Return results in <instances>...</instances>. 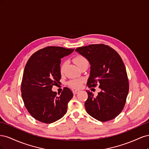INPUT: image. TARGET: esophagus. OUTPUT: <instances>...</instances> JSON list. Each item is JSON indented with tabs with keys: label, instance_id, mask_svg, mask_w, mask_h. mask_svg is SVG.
Segmentation results:
<instances>
[{
	"label": "esophagus",
	"instance_id": "esophagus-1",
	"mask_svg": "<svg viewBox=\"0 0 149 149\" xmlns=\"http://www.w3.org/2000/svg\"><path fill=\"white\" fill-rule=\"evenodd\" d=\"M79 91V90H73V93L74 94H76L78 93Z\"/></svg>",
	"mask_w": 149,
	"mask_h": 149
}]
</instances>
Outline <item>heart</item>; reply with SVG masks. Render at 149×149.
Masks as SVG:
<instances>
[{"mask_svg": "<svg viewBox=\"0 0 149 149\" xmlns=\"http://www.w3.org/2000/svg\"><path fill=\"white\" fill-rule=\"evenodd\" d=\"M74 62L75 63V64L78 66V68L81 67L84 64H88V60H86V58L81 55L76 56L74 58ZM66 66V62L65 61L63 63L60 68V71L61 73H63V72L65 71ZM83 84V80L81 79H73L69 82V85L73 88H81Z\"/></svg>", "mask_w": 149, "mask_h": 149, "instance_id": "1", "label": "heart"}]
</instances>
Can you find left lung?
Returning a JSON list of instances; mask_svg holds the SVG:
<instances>
[{
    "label": "left lung",
    "mask_w": 149,
    "mask_h": 149,
    "mask_svg": "<svg viewBox=\"0 0 149 149\" xmlns=\"http://www.w3.org/2000/svg\"><path fill=\"white\" fill-rule=\"evenodd\" d=\"M76 52L90 64L88 87L99 85L101 91L94 97L86 91L88 97L84 106L88 114L101 122L114 119L123 111L129 92L125 67L119 54L104 44L79 47Z\"/></svg>",
    "instance_id": "8db88e82"
}]
</instances>
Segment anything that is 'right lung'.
<instances>
[{"instance_id":"obj_1","label":"right lung","mask_w":149,"mask_h":149,"mask_svg":"<svg viewBox=\"0 0 149 149\" xmlns=\"http://www.w3.org/2000/svg\"><path fill=\"white\" fill-rule=\"evenodd\" d=\"M74 49L60 47L44 48L33 54L25 67L21 85L22 99L31 116L42 123H54L66 114L73 93L65 88L57 96L52 87L59 83L61 77V59Z\"/></svg>"}]
</instances>
